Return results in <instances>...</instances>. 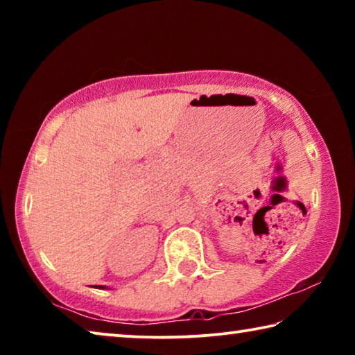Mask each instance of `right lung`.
<instances>
[{"mask_svg": "<svg viewBox=\"0 0 355 355\" xmlns=\"http://www.w3.org/2000/svg\"><path fill=\"white\" fill-rule=\"evenodd\" d=\"M94 288H98V290H105V288H106V286H103V285H95Z\"/></svg>", "mask_w": 355, "mask_h": 355, "instance_id": "right-lung-1", "label": "right lung"}]
</instances>
